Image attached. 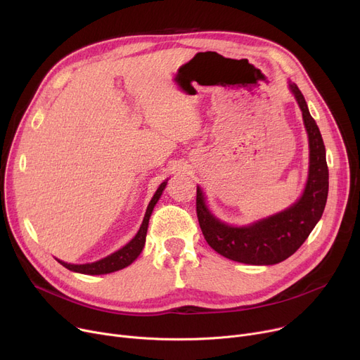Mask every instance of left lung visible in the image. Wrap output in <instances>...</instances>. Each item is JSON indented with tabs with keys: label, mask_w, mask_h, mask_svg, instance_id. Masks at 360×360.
<instances>
[{
	"label": "left lung",
	"mask_w": 360,
	"mask_h": 360,
	"mask_svg": "<svg viewBox=\"0 0 360 360\" xmlns=\"http://www.w3.org/2000/svg\"><path fill=\"white\" fill-rule=\"evenodd\" d=\"M289 87L302 110L309 140L308 181L300 198L270 217L248 226H231L209 210L202 190L197 186V217L207 243L220 255L238 262L273 266L285 261L307 240L326 209L328 195L326 146L304 94L295 83H289Z\"/></svg>",
	"instance_id": "left-lung-1"
}]
</instances>
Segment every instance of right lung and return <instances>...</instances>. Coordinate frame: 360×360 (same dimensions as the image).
Masks as SVG:
<instances>
[{"label": "right lung", "instance_id": "obj_1", "mask_svg": "<svg viewBox=\"0 0 360 360\" xmlns=\"http://www.w3.org/2000/svg\"><path fill=\"white\" fill-rule=\"evenodd\" d=\"M167 181L162 182L160 186L158 188V191L155 193L153 198L148 202L147 205V210L143 219V223L140 226V231L137 232V235L132 238L125 247H122L121 250H118L117 252H113L96 262H89V264H68L64 261L56 259L60 264L65 269H68L70 271L74 273H82V274H90V276H99V274H108V273H113V271H118L122 270L125 267H128L129 264L137 259V257L141 254L143 248H144V243H146V235H147V228H148V220L151 216V212H153L156 202L159 201L165 186H166Z\"/></svg>", "mask_w": 360, "mask_h": 360}]
</instances>
